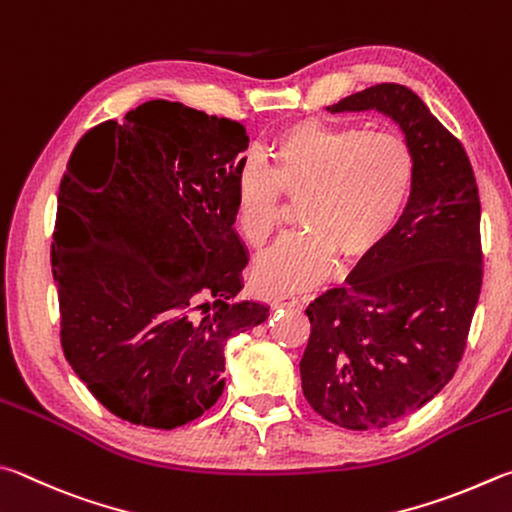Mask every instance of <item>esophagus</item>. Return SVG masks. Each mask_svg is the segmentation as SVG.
<instances>
[{
    "instance_id": "1",
    "label": "esophagus",
    "mask_w": 512,
    "mask_h": 512,
    "mask_svg": "<svg viewBox=\"0 0 512 512\" xmlns=\"http://www.w3.org/2000/svg\"><path fill=\"white\" fill-rule=\"evenodd\" d=\"M271 306L273 309H291V306H300V300H297L295 295H288V293H284V295H277V297H273L271 300Z\"/></svg>"
}]
</instances>
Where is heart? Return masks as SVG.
<instances>
[{"mask_svg":"<svg viewBox=\"0 0 512 512\" xmlns=\"http://www.w3.org/2000/svg\"><path fill=\"white\" fill-rule=\"evenodd\" d=\"M416 156L396 132L297 120L268 147V172L250 161L235 181L241 235L262 248L282 224V197L300 201L304 232L284 237L253 268L262 293L295 291L322 282L340 259L365 262L392 235L410 203Z\"/></svg>","mask_w":512,"mask_h":512,"instance_id":"b5f03b06","label":"heart"}]
</instances>
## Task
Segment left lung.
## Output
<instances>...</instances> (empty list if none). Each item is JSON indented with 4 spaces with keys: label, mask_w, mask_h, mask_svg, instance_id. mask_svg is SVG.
<instances>
[{
    "label": "left lung",
    "mask_w": 512,
    "mask_h": 512,
    "mask_svg": "<svg viewBox=\"0 0 512 512\" xmlns=\"http://www.w3.org/2000/svg\"><path fill=\"white\" fill-rule=\"evenodd\" d=\"M401 127L416 181L401 221L347 282L315 297L300 362L306 401L345 430H380L448 385L481 293V203L463 145L412 89L369 87L327 107Z\"/></svg>",
    "instance_id": "8db88e82"
}]
</instances>
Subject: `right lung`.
I'll return each instance as SVG.
<instances>
[{
    "instance_id": "right-lung-1",
    "label": "right lung",
    "mask_w": 512,
    "mask_h": 512,
    "mask_svg": "<svg viewBox=\"0 0 512 512\" xmlns=\"http://www.w3.org/2000/svg\"><path fill=\"white\" fill-rule=\"evenodd\" d=\"M246 129L150 100L80 138L51 244L71 369L123 421L172 430L224 392L226 342L268 318L237 302Z\"/></svg>"
}]
</instances>
